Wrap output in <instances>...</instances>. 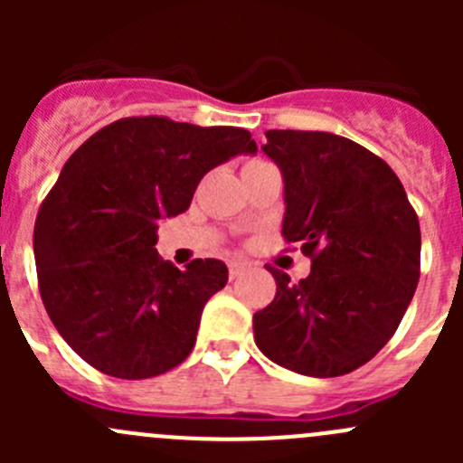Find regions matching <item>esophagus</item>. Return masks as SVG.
I'll list each match as a JSON object with an SVG mask.
<instances>
[{"mask_svg":"<svg viewBox=\"0 0 463 463\" xmlns=\"http://www.w3.org/2000/svg\"><path fill=\"white\" fill-rule=\"evenodd\" d=\"M249 269H250V264H246V261H240V260L228 261V275H231V279L240 278V275Z\"/></svg>","mask_w":463,"mask_h":463,"instance_id":"obj_1","label":"esophagus"}]
</instances>
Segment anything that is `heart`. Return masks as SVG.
<instances>
[{
  "mask_svg": "<svg viewBox=\"0 0 463 463\" xmlns=\"http://www.w3.org/2000/svg\"><path fill=\"white\" fill-rule=\"evenodd\" d=\"M264 163H266V161H261V158H253V161H249V163H246V165H244V170H249V167H258V165H264Z\"/></svg>",
  "mask_w": 463,
  "mask_h": 463,
  "instance_id": "obj_1",
  "label": "heart"
}]
</instances>
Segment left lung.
Masks as SVG:
<instances>
[{
    "mask_svg": "<svg viewBox=\"0 0 463 463\" xmlns=\"http://www.w3.org/2000/svg\"><path fill=\"white\" fill-rule=\"evenodd\" d=\"M264 154L284 176L282 237L311 273L253 316L264 356L305 376L331 378L376 356L403 320L421 273V231L399 176L363 145L329 132L270 129Z\"/></svg>",
    "mask_w": 463,
    "mask_h": 463,
    "instance_id": "1",
    "label": "left lung"
}]
</instances>
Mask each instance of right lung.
Here are the masks:
<instances>
[{"label": "right lung", "instance_id": "right-lung-1", "mask_svg": "<svg viewBox=\"0 0 463 463\" xmlns=\"http://www.w3.org/2000/svg\"><path fill=\"white\" fill-rule=\"evenodd\" d=\"M258 152L241 128L132 116L69 156L37 210V287L55 329L102 374L141 381L190 356L205 302L226 287L219 260L179 270L156 253V228L185 213L205 172Z\"/></svg>", "mask_w": 463, "mask_h": 463}]
</instances>
